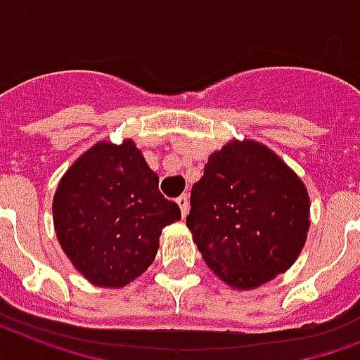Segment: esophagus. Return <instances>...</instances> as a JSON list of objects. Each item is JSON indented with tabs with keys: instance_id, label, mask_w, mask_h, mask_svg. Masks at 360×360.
<instances>
[{
	"instance_id": "obj_1",
	"label": "esophagus",
	"mask_w": 360,
	"mask_h": 360,
	"mask_svg": "<svg viewBox=\"0 0 360 360\" xmlns=\"http://www.w3.org/2000/svg\"><path fill=\"white\" fill-rule=\"evenodd\" d=\"M178 206H180V212H182V216H186L189 210V199H188V195H180L176 199Z\"/></svg>"
}]
</instances>
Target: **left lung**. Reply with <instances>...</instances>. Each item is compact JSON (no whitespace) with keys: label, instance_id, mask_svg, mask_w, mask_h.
<instances>
[{"label":"left lung","instance_id":"8db88e82","mask_svg":"<svg viewBox=\"0 0 360 360\" xmlns=\"http://www.w3.org/2000/svg\"><path fill=\"white\" fill-rule=\"evenodd\" d=\"M188 229L205 263L233 289L285 272L304 248L310 197L297 172L264 144L231 141L191 188Z\"/></svg>","mask_w":360,"mask_h":360}]
</instances>
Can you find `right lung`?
<instances>
[{
  "label": "right lung",
  "mask_w": 360,
  "mask_h": 360,
  "mask_svg": "<svg viewBox=\"0 0 360 360\" xmlns=\"http://www.w3.org/2000/svg\"><path fill=\"white\" fill-rule=\"evenodd\" d=\"M135 142H97L61 176L52 200L61 250L86 280L127 285L154 263L163 227L180 219Z\"/></svg>",
  "instance_id": "1"
}]
</instances>
